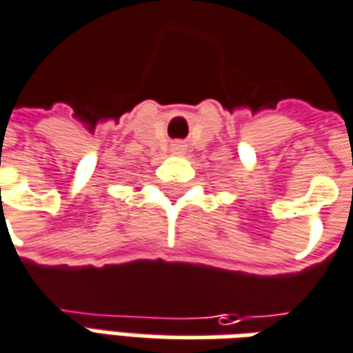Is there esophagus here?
<instances>
[{
  "label": "esophagus",
  "instance_id": "obj_1",
  "mask_svg": "<svg viewBox=\"0 0 353 353\" xmlns=\"http://www.w3.org/2000/svg\"><path fill=\"white\" fill-rule=\"evenodd\" d=\"M172 152H174V154H183L185 145H181V143H174V145H172Z\"/></svg>",
  "mask_w": 353,
  "mask_h": 353
}]
</instances>
